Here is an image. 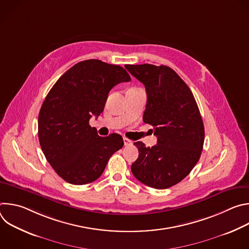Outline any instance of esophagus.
<instances>
[{
  "label": "esophagus",
  "mask_w": 249,
  "mask_h": 249,
  "mask_svg": "<svg viewBox=\"0 0 249 249\" xmlns=\"http://www.w3.org/2000/svg\"><path fill=\"white\" fill-rule=\"evenodd\" d=\"M123 141H124V145H125V146H130V145L133 144V142H132L131 140L127 139V138H124Z\"/></svg>",
  "instance_id": "1"
}]
</instances>
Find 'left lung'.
Returning a JSON list of instances; mask_svg holds the SVG:
<instances>
[{"mask_svg": "<svg viewBox=\"0 0 249 249\" xmlns=\"http://www.w3.org/2000/svg\"><path fill=\"white\" fill-rule=\"evenodd\" d=\"M147 91L143 120L155 127L158 144L134 145L139 157L131 166L136 178L150 187L166 189L190 173L204 145V124L192 91L167 66L126 65Z\"/></svg>", "mask_w": 249, "mask_h": 249, "instance_id": "obj_1", "label": "left lung"}]
</instances>
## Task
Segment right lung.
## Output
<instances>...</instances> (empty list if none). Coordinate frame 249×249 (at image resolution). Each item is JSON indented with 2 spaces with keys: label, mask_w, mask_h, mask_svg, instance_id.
Masks as SVG:
<instances>
[{
  "label": "right lung",
  "mask_w": 249,
  "mask_h": 249,
  "mask_svg": "<svg viewBox=\"0 0 249 249\" xmlns=\"http://www.w3.org/2000/svg\"><path fill=\"white\" fill-rule=\"evenodd\" d=\"M130 81L122 67L90 59L69 69L48 92L38 116L39 143L65 181L83 185L96 180L123 147L119 134L100 137L89 122L103 111L110 89Z\"/></svg>",
  "instance_id": "1"
}]
</instances>
